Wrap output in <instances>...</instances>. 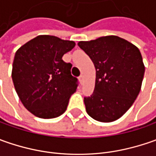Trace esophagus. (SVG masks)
I'll return each mask as SVG.
<instances>
[{"instance_id":"1","label":"esophagus","mask_w":156,"mask_h":156,"mask_svg":"<svg viewBox=\"0 0 156 156\" xmlns=\"http://www.w3.org/2000/svg\"><path fill=\"white\" fill-rule=\"evenodd\" d=\"M83 79H84V76H83V75H81L80 76H79V81H80L81 83L83 82Z\"/></svg>"}]
</instances>
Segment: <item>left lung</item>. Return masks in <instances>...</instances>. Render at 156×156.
Here are the masks:
<instances>
[{
	"label": "left lung",
	"mask_w": 156,
	"mask_h": 156,
	"mask_svg": "<svg viewBox=\"0 0 156 156\" xmlns=\"http://www.w3.org/2000/svg\"><path fill=\"white\" fill-rule=\"evenodd\" d=\"M78 46L96 70L94 93L84 97L87 113L98 122H114L129 110L140 93L145 72L141 52L115 35L80 41Z\"/></svg>",
	"instance_id": "1"
}]
</instances>
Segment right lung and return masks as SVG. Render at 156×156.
<instances>
[{"mask_svg": "<svg viewBox=\"0 0 156 156\" xmlns=\"http://www.w3.org/2000/svg\"><path fill=\"white\" fill-rule=\"evenodd\" d=\"M75 46L73 41L39 35L16 51L12 79L22 104L35 116L50 119L62 115L78 79L71 75V63L62 60Z\"/></svg>", "mask_w": 156, "mask_h": 156, "instance_id": "right-lung-1", "label": "right lung"}]
</instances>
